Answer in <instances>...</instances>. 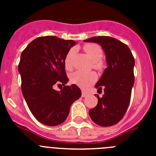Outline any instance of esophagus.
Wrapping results in <instances>:
<instances>
[{"label": "esophagus", "instance_id": "1", "mask_svg": "<svg viewBox=\"0 0 156 156\" xmlns=\"http://www.w3.org/2000/svg\"><path fill=\"white\" fill-rule=\"evenodd\" d=\"M81 95H82L83 98H86L87 96V95H88V94L87 93V92H85V91H83H83H82V94H81Z\"/></svg>", "mask_w": 156, "mask_h": 156}]
</instances>
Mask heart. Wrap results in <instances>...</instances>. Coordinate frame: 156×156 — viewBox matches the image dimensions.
Returning a JSON list of instances; mask_svg holds the SVG:
<instances>
[{"label": "heart", "mask_w": 156, "mask_h": 156, "mask_svg": "<svg viewBox=\"0 0 156 156\" xmlns=\"http://www.w3.org/2000/svg\"><path fill=\"white\" fill-rule=\"evenodd\" d=\"M83 49L91 59L94 68L99 69L102 66V62L100 59L102 56V50L98 44H87L83 46ZM76 53V48H70L66 54L65 58V66L67 69H71L73 66V58ZM96 80V75L93 72H82L76 71L70 76V81L74 84L86 88L92 84Z\"/></svg>", "instance_id": "heart-1"}]
</instances>
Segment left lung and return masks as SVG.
Listing matches in <instances>:
<instances>
[{
	"label": "left lung",
	"instance_id": "1",
	"mask_svg": "<svg viewBox=\"0 0 156 156\" xmlns=\"http://www.w3.org/2000/svg\"><path fill=\"white\" fill-rule=\"evenodd\" d=\"M85 42L98 43L106 56L108 67L95 85L98 94V105L89 111L92 120L101 126H111L124 116L131 97L134 83V58L128 46L113 37L100 36L85 40Z\"/></svg>",
	"mask_w": 156,
	"mask_h": 156
}]
</instances>
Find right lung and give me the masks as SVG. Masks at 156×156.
<instances>
[{"label":"right lung","mask_w":156,"mask_h":156,"mask_svg":"<svg viewBox=\"0 0 156 156\" xmlns=\"http://www.w3.org/2000/svg\"><path fill=\"white\" fill-rule=\"evenodd\" d=\"M76 44L72 40L54 36L38 37L21 54L19 73L22 92L30 112L46 126H58L66 119L70 106L81 96L76 85L66 86L69 81L65 70V58ZM55 85H62L60 92Z\"/></svg>","instance_id":"obj_1"}]
</instances>
